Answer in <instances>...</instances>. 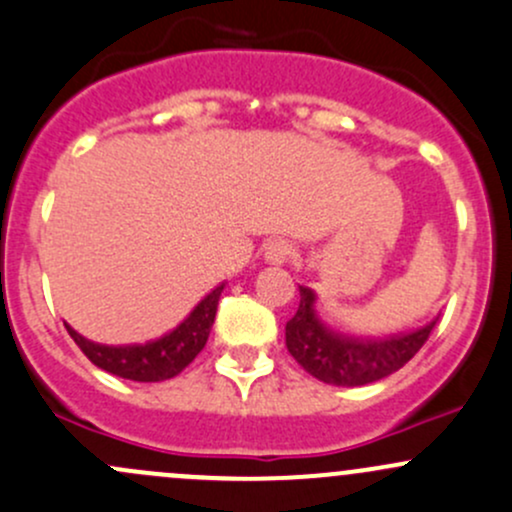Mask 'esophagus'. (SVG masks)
<instances>
[{
    "label": "esophagus",
    "instance_id": "34e87169",
    "mask_svg": "<svg viewBox=\"0 0 512 512\" xmlns=\"http://www.w3.org/2000/svg\"><path fill=\"white\" fill-rule=\"evenodd\" d=\"M292 257V245L287 240H270L265 245V260L270 265H284Z\"/></svg>",
    "mask_w": 512,
    "mask_h": 512
}]
</instances>
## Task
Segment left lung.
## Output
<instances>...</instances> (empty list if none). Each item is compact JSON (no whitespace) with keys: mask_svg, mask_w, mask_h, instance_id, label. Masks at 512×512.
Returning <instances> with one entry per match:
<instances>
[{"mask_svg":"<svg viewBox=\"0 0 512 512\" xmlns=\"http://www.w3.org/2000/svg\"><path fill=\"white\" fill-rule=\"evenodd\" d=\"M299 309L287 321V348L294 360L328 385L358 387L383 380L410 363L427 343L439 316L410 333L385 338H358L331 331L316 314V294L299 287Z\"/></svg>","mask_w":512,"mask_h":512,"instance_id":"left-lung-1","label":"left lung"}]
</instances>
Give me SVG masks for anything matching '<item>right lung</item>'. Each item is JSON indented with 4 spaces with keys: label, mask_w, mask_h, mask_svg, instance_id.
Returning <instances> with one entry per match:
<instances>
[{
    "label": "right lung",
    "mask_w": 512,
    "mask_h": 512,
    "mask_svg": "<svg viewBox=\"0 0 512 512\" xmlns=\"http://www.w3.org/2000/svg\"><path fill=\"white\" fill-rule=\"evenodd\" d=\"M220 292H223V284L198 301L196 309L174 331L157 341L139 343V346H102V343L83 338L71 326H68V333L78 343L80 351L88 355L90 363L107 373L125 380H137V383H161V380L179 375L203 351L215 321V311H218Z\"/></svg>",
    "instance_id": "obj_1"
}]
</instances>
